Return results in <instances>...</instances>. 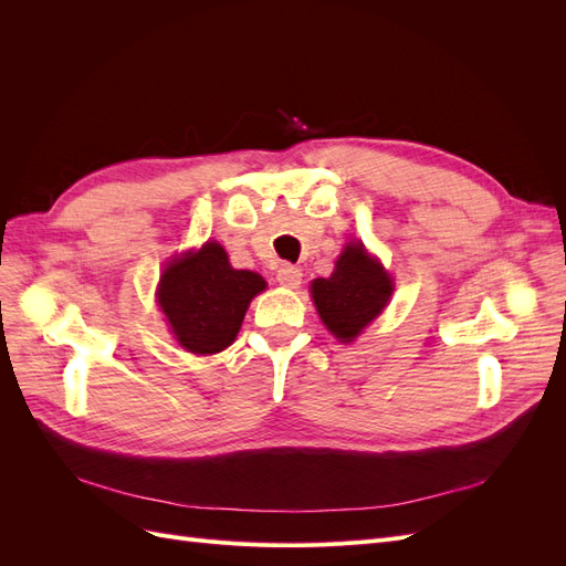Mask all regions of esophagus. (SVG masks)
I'll list each match as a JSON object with an SVG mask.
<instances>
[{
	"label": "esophagus",
	"instance_id": "obj_1",
	"mask_svg": "<svg viewBox=\"0 0 566 566\" xmlns=\"http://www.w3.org/2000/svg\"><path fill=\"white\" fill-rule=\"evenodd\" d=\"M276 281L283 287H297L302 283V271L293 264H281L276 271Z\"/></svg>",
	"mask_w": 566,
	"mask_h": 566
}]
</instances>
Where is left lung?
<instances>
[{
	"instance_id": "8db88e82",
	"label": "left lung",
	"mask_w": 566,
	"mask_h": 566,
	"mask_svg": "<svg viewBox=\"0 0 566 566\" xmlns=\"http://www.w3.org/2000/svg\"><path fill=\"white\" fill-rule=\"evenodd\" d=\"M391 290L389 273L370 260L361 243H349L331 276L312 283V297L325 328L337 339L352 342L382 314Z\"/></svg>"
}]
</instances>
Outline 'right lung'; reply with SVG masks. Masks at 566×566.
<instances>
[{
    "mask_svg": "<svg viewBox=\"0 0 566 566\" xmlns=\"http://www.w3.org/2000/svg\"><path fill=\"white\" fill-rule=\"evenodd\" d=\"M264 287L260 273L233 269L224 248L205 243L165 269L158 302L184 349L217 354L235 339L250 300Z\"/></svg>",
    "mask_w": 566,
    "mask_h": 566,
    "instance_id": "add662e5",
    "label": "right lung"
}]
</instances>
